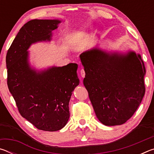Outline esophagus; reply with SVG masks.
Returning <instances> with one entry per match:
<instances>
[{"label":"esophagus","mask_w":154,"mask_h":154,"mask_svg":"<svg viewBox=\"0 0 154 154\" xmlns=\"http://www.w3.org/2000/svg\"><path fill=\"white\" fill-rule=\"evenodd\" d=\"M80 74H81V76H82V77H85V71L83 69H81L80 71Z\"/></svg>","instance_id":"esophagus-1"}]
</instances>
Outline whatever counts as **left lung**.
Here are the masks:
<instances>
[{"instance_id": "8db88e82", "label": "left lung", "mask_w": 154, "mask_h": 154, "mask_svg": "<svg viewBox=\"0 0 154 154\" xmlns=\"http://www.w3.org/2000/svg\"><path fill=\"white\" fill-rule=\"evenodd\" d=\"M83 84L96 116L105 126L124 124L145 95V67L139 54L106 52L94 48L80 54Z\"/></svg>"}]
</instances>
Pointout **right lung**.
<instances>
[{"label":"right lung","instance_id":"right-lung-1","mask_svg":"<svg viewBox=\"0 0 154 154\" xmlns=\"http://www.w3.org/2000/svg\"><path fill=\"white\" fill-rule=\"evenodd\" d=\"M60 20H32L21 28L6 56L7 85L23 118L36 128L57 131L69 120V104L79 83L78 65L51 66L44 70L31 67L29 49L32 44L51 40L52 31Z\"/></svg>","mask_w":154,"mask_h":154}]
</instances>
